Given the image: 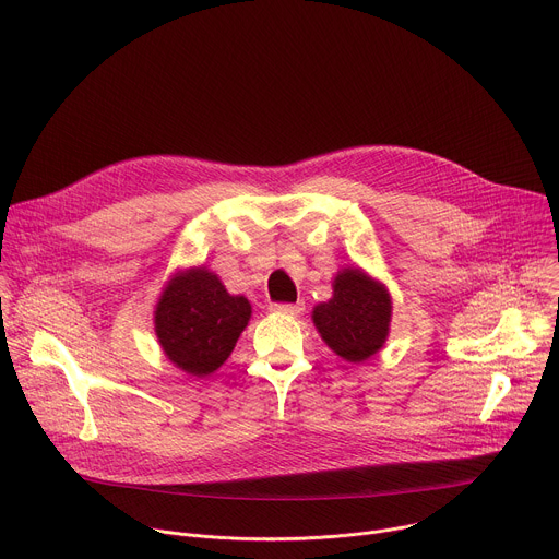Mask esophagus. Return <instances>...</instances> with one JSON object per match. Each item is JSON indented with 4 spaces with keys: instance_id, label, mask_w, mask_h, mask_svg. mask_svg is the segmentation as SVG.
<instances>
[{
    "instance_id": "obj_1",
    "label": "esophagus",
    "mask_w": 559,
    "mask_h": 559,
    "mask_svg": "<svg viewBox=\"0 0 559 559\" xmlns=\"http://www.w3.org/2000/svg\"><path fill=\"white\" fill-rule=\"evenodd\" d=\"M270 309L276 313H285V316H298L305 309V305L302 302H274V305H270Z\"/></svg>"
}]
</instances>
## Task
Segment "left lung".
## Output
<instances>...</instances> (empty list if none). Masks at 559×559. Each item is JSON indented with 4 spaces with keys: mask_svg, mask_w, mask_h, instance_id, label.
I'll use <instances>...</instances> for the list:
<instances>
[{
    "mask_svg": "<svg viewBox=\"0 0 559 559\" xmlns=\"http://www.w3.org/2000/svg\"><path fill=\"white\" fill-rule=\"evenodd\" d=\"M391 313L389 289L359 267H346L333 278V296L316 305L311 318L335 355L359 364L384 346Z\"/></svg>",
    "mask_w": 559,
    "mask_h": 559,
    "instance_id": "1",
    "label": "left lung"
}]
</instances>
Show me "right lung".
Here are the masks:
<instances>
[{"label": "right lung", "instance_id": "add662e5", "mask_svg": "<svg viewBox=\"0 0 559 559\" xmlns=\"http://www.w3.org/2000/svg\"><path fill=\"white\" fill-rule=\"evenodd\" d=\"M250 316L248 298L230 296L217 274L193 267L164 287L155 307V335L183 373L206 378L230 357Z\"/></svg>", "mask_w": 559, "mask_h": 559}]
</instances>
